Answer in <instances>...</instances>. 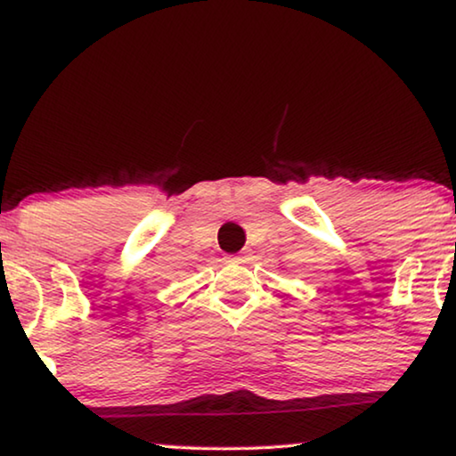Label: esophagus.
Listing matches in <instances>:
<instances>
[{
  "instance_id": "obj_1",
  "label": "esophagus",
  "mask_w": 456,
  "mask_h": 456,
  "mask_svg": "<svg viewBox=\"0 0 456 456\" xmlns=\"http://www.w3.org/2000/svg\"><path fill=\"white\" fill-rule=\"evenodd\" d=\"M230 261H232V264H242L245 257H242V255H236V257H230Z\"/></svg>"
}]
</instances>
